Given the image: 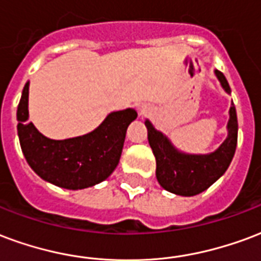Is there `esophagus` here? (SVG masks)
I'll list each match as a JSON object with an SVG mask.
<instances>
[{
	"label": "esophagus",
	"instance_id": "34e87169",
	"mask_svg": "<svg viewBox=\"0 0 261 261\" xmlns=\"http://www.w3.org/2000/svg\"><path fill=\"white\" fill-rule=\"evenodd\" d=\"M148 111H149V108L146 105H141L140 108H138V112H140V115H145V113H148Z\"/></svg>",
	"mask_w": 261,
	"mask_h": 261
}]
</instances>
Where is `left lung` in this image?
Listing matches in <instances>:
<instances>
[{"label":"left lung","instance_id":"left-lung-1","mask_svg":"<svg viewBox=\"0 0 261 261\" xmlns=\"http://www.w3.org/2000/svg\"><path fill=\"white\" fill-rule=\"evenodd\" d=\"M214 74L229 95L231 88L225 76L219 70H214ZM228 115L227 138L209 153H187L177 149L169 137L146 119L148 141L156 159V178L162 188L179 196H194L207 190L227 171L238 141V119L232 101Z\"/></svg>","mask_w":261,"mask_h":261}]
</instances>
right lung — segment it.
<instances>
[{"instance_id": "1", "label": "right lung", "mask_w": 261, "mask_h": 261, "mask_svg": "<svg viewBox=\"0 0 261 261\" xmlns=\"http://www.w3.org/2000/svg\"><path fill=\"white\" fill-rule=\"evenodd\" d=\"M29 87L17 106V136L29 166L49 184L65 190H84L99 184L119 165L125 131L137 119L133 108L111 112L101 124L84 136L51 140L29 123Z\"/></svg>"}]
</instances>
